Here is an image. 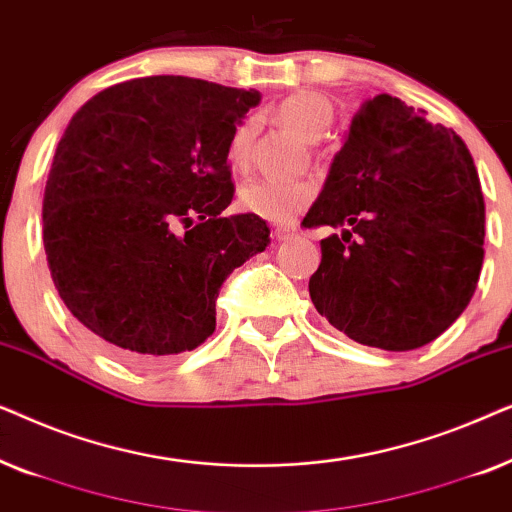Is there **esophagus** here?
I'll list each match as a JSON object with an SVG mask.
<instances>
[{
    "label": "esophagus",
    "mask_w": 512,
    "mask_h": 512,
    "mask_svg": "<svg viewBox=\"0 0 512 512\" xmlns=\"http://www.w3.org/2000/svg\"><path fill=\"white\" fill-rule=\"evenodd\" d=\"M275 235H277V240H293V237L298 235V228L296 226H286V223H282V226H277L275 228Z\"/></svg>",
    "instance_id": "1"
}]
</instances>
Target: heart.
I'll use <instances>...</instances> for the list:
<instances>
[{
    "label": "heart",
    "mask_w": 512,
    "mask_h": 512,
    "mask_svg": "<svg viewBox=\"0 0 512 512\" xmlns=\"http://www.w3.org/2000/svg\"><path fill=\"white\" fill-rule=\"evenodd\" d=\"M279 118L291 125L307 142H319L331 128L333 107L317 93H293L277 107ZM256 135V118L249 116L237 125L228 139V160L235 167H247ZM314 198V186L307 181L251 179L242 186L240 205L265 221L284 223L303 212Z\"/></svg>",
    "instance_id": "1"
}]
</instances>
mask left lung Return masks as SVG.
<instances>
[{"label": "left lung", "mask_w": 512, "mask_h": 512, "mask_svg": "<svg viewBox=\"0 0 512 512\" xmlns=\"http://www.w3.org/2000/svg\"><path fill=\"white\" fill-rule=\"evenodd\" d=\"M303 226L342 228L321 240L310 298L361 345H429L478 286L485 200L471 151L452 128L387 93L354 114Z\"/></svg>", "instance_id": "1"}]
</instances>
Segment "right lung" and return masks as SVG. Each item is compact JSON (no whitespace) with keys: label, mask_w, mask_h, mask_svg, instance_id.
Here are the masks:
<instances>
[{"label":"right lung","mask_w":512,"mask_h":512,"mask_svg":"<svg viewBox=\"0 0 512 512\" xmlns=\"http://www.w3.org/2000/svg\"><path fill=\"white\" fill-rule=\"evenodd\" d=\"M188 76L116 83L69 121L44 191V249L62 303L118 359L200 347L235 268L270 244L235 195L228 139L258 104Z\"/></svg>","instance_id":"add662e5"}]
</instances>
